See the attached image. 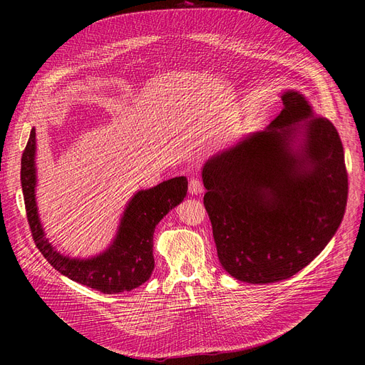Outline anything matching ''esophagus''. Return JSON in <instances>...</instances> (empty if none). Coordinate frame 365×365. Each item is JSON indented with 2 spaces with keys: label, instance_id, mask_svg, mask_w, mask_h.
Masks as SVG:
<instances>
[{
  "label": "esophagus",
  "instance_id": "esophagus-1",
  "mask_svg": "<svg viewBox=\"0 0 365 365\" xmlns=\"http://www.w3.org/2000/svg\"><path fill=\"white\" fill-rule=\"evenodd\" d=\"M203 192V185H202V182L199 180V179H190L189 180V193H192V195H199V193H202Z\"/></svg>",
  "mask_w": 365,
  "mask_h": 365
}]
</instances>
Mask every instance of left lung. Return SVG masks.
<instances>
[{
	"label": "left lung",
	"mask_w": 365,
	"mask_h": 365,
	"mask_svg": "<svg viewBox=\"0 0 365 365\" xmlns=\"http://www.w3.org/2000/svg\"><path fill=\"white\" fill-rule=\"evenodd\" d=\"M264 131L220 151L202 169L218 258L237 280L267 284L306 267L344 218L348 175L334 124L289 89Z\"/></svg>",
	"instance_id": "8db88e82"
}]
</instances>
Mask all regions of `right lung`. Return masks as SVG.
<instances>
[{
    "instance_id": "obj_1",
    "label": "right lung",
    "mask_w": 365,
    "mask_h": 365,
    "mask_svg": "<svg viewBox=\"0 0 365 365\" xmlns=\"http://www.w3.org/2000/svg\"><path fill=\"white\" fill-rule=\"evenodd\" d=\"M36 130L21 158V187L27 221L36 247L59 273L101 293L130 292L147 282L154 269L153 234L165 215L178 206L187 192L185 176L138 190L128 202L111 245L91 258H71L48 242L36 205Z\"/></svg>"
}]
</instances>
